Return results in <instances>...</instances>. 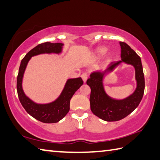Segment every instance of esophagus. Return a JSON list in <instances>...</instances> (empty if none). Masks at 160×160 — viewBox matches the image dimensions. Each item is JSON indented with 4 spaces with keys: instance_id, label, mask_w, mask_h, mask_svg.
Returning <instances> with one entry per match:
<instances>
[{
    "instance_id": "esophagus-1",
    "label": "esophagus",
    "mask_w": 160,
    "mask_h": 160,
    "mask_svg": "<svg viewBox=\"0 0 160 160\" xmlns=\"http://www.w3.org/2000/svg\"><path fill=\"white\" fill-rule=\"evenodd\" d=\"M82 78L83 81V82L85 83L88 78V74H86V73H83V74H82Z\"/></svg>"
}]
</instances>
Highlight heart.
<instances>
[{
	"mask_svg": "<svg viewBox=\"0 0 160 160\" xmlns=\"http://www.w3.org/2000/svg\"><path fill=\"white\" fill-rule=\"evenodd\" d=\"M108 52V48L105 46H101L95 50V57L97 58H100L104 56L106 52Z\"/></svg>",
	"mask_w": 160,
	"mask_h": 160,
	"instance_id": "b5f03b06",
	"label": "heart"
}]
</instances>
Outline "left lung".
<instances>
[{
	"label": "left lung",
	"mask_w": 160,
	"mask_h": 160,
	"mask_svg": "<svg viewBox=\"0 0 160 160\" xmlns=\"http://www.w3.org/2000/svg\"><path fill=\"white\" fill-rule=\"evenodd\" d=\"M121 46V60L112 62L102 71H95L86 82L91 88V110L95 115L106 122H116L127 117L138 107L145 90V78L141 58L124 42H119ZM122 62L130 64L135 69L137 88L134 93L122 100L108 96L104 87V78Z\"/></svg>",
	"instance_id": "1"
}]
</instances>
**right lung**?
Masks as SVG:
<instances>
[{
    "label": "right lung",
    "instance_id": "add662e5",
    "mask_svg": "<svg viewBox=\"0 0 160 160\" xmlns=\"http://www.w3.org/2000/svg\"><path fill=\"white\" fill-rule=\"evenodd\" d=\"M63 46L64 44L62 43L46 42L33 48L22 60L17 78V91L19 101L24 110L34 119L47 124L57 123L66 116L69 111L70 100L75 92L83 85L82 78L78 77L67 79L60 96L54 101L44 104L36 103L25 95L22 88V81L25 69L31 58L41 54L55 53L59 55L62 52Z\"/></svg>",
    "mask_w": 160,
    "mask_h": 160
}]
</instances>
